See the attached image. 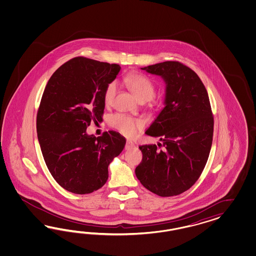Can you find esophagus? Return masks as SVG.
I'll return each mask as SVG.
<instances>
[{"instance_id":"esophagus-1","label":"esophagus","mask_w":256,"mask_h":256,"mask_svg":"<svg viewBox=\"0 0 256 256\" xmlns=\"http://www.w3.org/2000/svg\"><path fill=\"white\" fill-rule=\"evenodd\" d=\"M134 144L132 142V140H126V149H130V148H134Z\"/></svg>"}]
</instances>
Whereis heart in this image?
Masks as SVG:
<instances>
[{"label": "heart", "mask_w": 256, "mask_h": 256, "mask_svg": "<svg viewBox=\"0 0 256 256\" xmlns=\"http://www.w3.org/2000/svg\"><path fill=\"white\" fill-rule=\"evenodd\" d=\"M124 84L140 102L152 100L153 104H160L162 98H153L155 94V84L151 78L140 73H132L124 78ZM117 93L116 82H108L103 94L106 104H110ZM110 126L122 133L126 137L135 136L144 126V122L140 119L126 116L124 114H116L110 117Z\"/></svg>", "instance_id": "1"}]
</instances>
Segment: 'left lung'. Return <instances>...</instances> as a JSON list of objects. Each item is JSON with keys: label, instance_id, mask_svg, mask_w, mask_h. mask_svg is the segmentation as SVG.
Instances as JSON below:
<instances>
[{"label": "left lung", "instance_id": "obj_1", "mask_svg": "<svg viewBox=\"0 0 256 256\" xmlns=\"http://www.w3.org/2000/svg\"><path fill=\"white\" fill-rule=\"evenodd\" d=\"M142 70L162 76L167 86L165 107L146 132L162 144L139 146L142 160L135 174L151 192L176 196L194 186L208 160L214 130L208 94L182 62L166 61Z\"/></svg>", "mask_w": 256, "mask_h": 256}]
</instances>
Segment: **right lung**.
<instances>
[{
	"instance_id": "obj_1",
	"label": "right lung",
	"mask_w": 256,
	"mask_h": 256,
	"mask_svg": "<svg viewBox=\"0 0 256 256\" xmlns=\"http://www.w3.org/2000/svg\"><path fill=\"white\" fill-rule=\"evenodd\" d=\"M121 68L78 56L64 62L46 84L36 116L42 155L55 181L72 194L98 190L108 166L124 149L126 139L112 130L87 135L91 121L101 122L103 94Z\"/></svg>"
}]
</instances>
